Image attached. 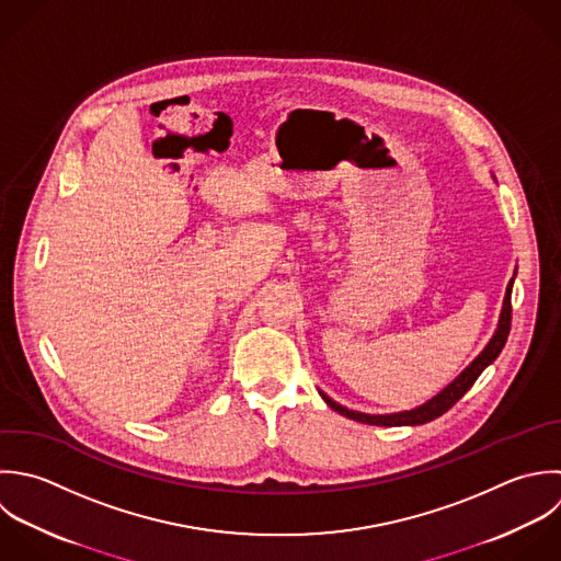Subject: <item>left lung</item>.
Listing matches in <instances>:
<instances>
[{"instance_id":"left-lung-1","label":"left lung","mask_w":561,"mask_h":561,"mask_svg":"<svg viewBox=\"0 0 561 561\" xmlns=\"http://www.w3.org/2000/svg\"><path fill=\"white\" fill-rule=\"evenodd\" d=\"M512 286H514V279H512L510 286H507V295H505V304H503L499 330H496V334L492 336V341L488 343V347L479 354V358H477L468 369H463V374H461L455 382H450L439 396H435V398L428 400L426 404H422V407H417V409H413V411L393 413V415H365V413L350 411V409L336 404L334 400H330L328 396L321 393L323 400H325V404H328L332 411H336V413H341V415H345V417H350V420H354V422L369 424V426H420V424H428V422L442 417L446 411H450V409L470 391V387L477 382V378L483 374V369H485L488 365H492V363L499 358V354L503 352V347H505V343H507V336H510V330H512Z\"/></svg>"}]
</instances>
